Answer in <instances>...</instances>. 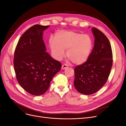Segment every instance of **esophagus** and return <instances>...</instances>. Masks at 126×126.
<instances>
[{
	"label": "esophagus",
	"instance_id": "esophagus-1",
	"mask_svg": "<svg viewBox=\"0 0 126 126\" xmlns=\"http://www.w3.org/2000/svg\"><path fill=\"white\" fill-rule=\"evenodd\" d=\"M68 67V66L66 64H63L62 65V69L63 70V69H66V68Z\"/></svg>",
	"mask_w": 126,
	"mask_h": 126
}]
</instances>
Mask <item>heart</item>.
Wrapping results in <instances>:
<instances>
[{
	"mask_svg": "<svg viewBox=\"0 0 126 126\" xmlns=\"http://www.w3.org/2000/svg\"><path fill=\"white\" fill-rule=\"evenodd\" d=\"M54 38L49 39V46L54 58L62 60L67 56L75 64H80L88 59L93 48V41L90 36L86 34L73 31L60 30Z\"/></svg>",
	"mask_w": 126,
	"mask_h": 126,
	"instance_id": "obj_1",
	"label": "heart"
}]
</instances>
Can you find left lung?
<instances>
[{"mask_svg":"<svg viewBox=\"0 0 126 126\" xmlns=\"http://www.w3.org/2000/svg\"><path fill=\"white\" fill-rule=\"evenodd\" d=\"M94 47L86 62L75 69L74 86L79 93H96L107 82L112 65V53L108 39L99 30L91 28Z\"/></svg>","mask_w":126,"mask_h":126,"instance_id":"left-lung-1","label":"left lung"}]
</instances>
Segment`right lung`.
<instances>
[{
  "label": "right lung",
  "mask_w": 126,
  "mask_h": 126,
  "mask_svg": "<svg viewBox=\"0 0 126 126\" xmlns=\"http://www.w3.org/2000/svg\"><path fill=\"white\" fill-rule=\"evenodd\" d=\"M49 26L35 25L19 40L14 54V69L18 83L28 93L39 96L46 92L62 64L46 52L43 39Z\"/></svg>",
  "instance_id": "add662e5"
}]
</instances>
